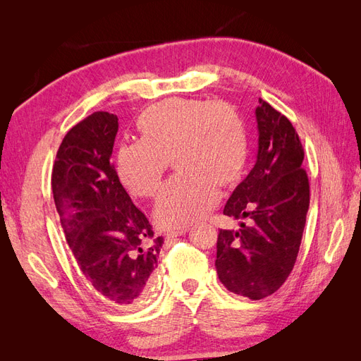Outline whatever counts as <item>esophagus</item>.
<instances>
[{"mask_svg":"<svg viewBox=\"0 0 361 361\" xmlns=\"http://www.w3.org/2000/svg\"><path fill=\"white\" fill-rule=\"evenodd\" d=\"M188 231H190V227H179V228H176V231H171L170 233H167V239L182 236L185 233H188Z\"/></svg>","mask_w":361,"mask_h":361,"instance_id":"esophagus-1","label":"esophagus"}]
</instances>
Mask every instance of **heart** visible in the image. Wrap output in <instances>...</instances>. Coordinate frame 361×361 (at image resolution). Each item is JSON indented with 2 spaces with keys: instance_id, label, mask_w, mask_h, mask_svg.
I'll return each instance as SVG.
<instances>
[{
  "instance_id": "b5f03b06",
  "label": "heart",
  "mask_w": 361,
  "mask_h": 361,
  "mask_svg": "<svg viewBox=\"0 0 361 361\" xmlns=\"http://www.w3.org/2000/svg\"><path fill=\"white\" fill-rule=\"evenodd\" d=\"M138 130L140 141L118 147L116 173L130 195L152 199L171 161L178 176L155 206V220L164 228L200 220L220 197L216 187H233L243 178L247 133L231 104L169 97L141 113Z\"/></svg>"
}]
</instances>
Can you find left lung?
Instances as JSON below:
<instances>
[{
  "instance_id": "8db88e82",
  "label": "left lung",
  "mask_w": 361,
  "mask_h": 361,
  "mask_svg": "<svg viewBox=\"0 0 361 361\" xmlns=\"http://www.w3.org/2000/svg\"><path fill=\"white\" fill-rule=\"evenodd\" d=\"M259 146L255 167L228 197L223 214L239 223L220 231L216 274L233 293L262 300L289 277L309 211V178L304 150L289 118L259 99Z\"/></svg>"
}]
</instances>
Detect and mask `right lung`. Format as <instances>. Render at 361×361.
Instances as JSON below:
<instances>
[{
    "label": "right lung",
    "mask_w": 361,
    "mask_h": 361,
    "mask_svg": "<svg viewBox=\"0 0 361 361\" xmlns=\"http://www.w3.org/2000/svg\"><path fill=\"white\" fill-rule=\"evenodd\" d=\"M116 114L96 111L64 135L52 169V194L64 236L99 297L133 305L150 290L164 238L120 183L111 154Z\"/></svg>",
    "instance_id": "add662e5"
}]
</instances>
